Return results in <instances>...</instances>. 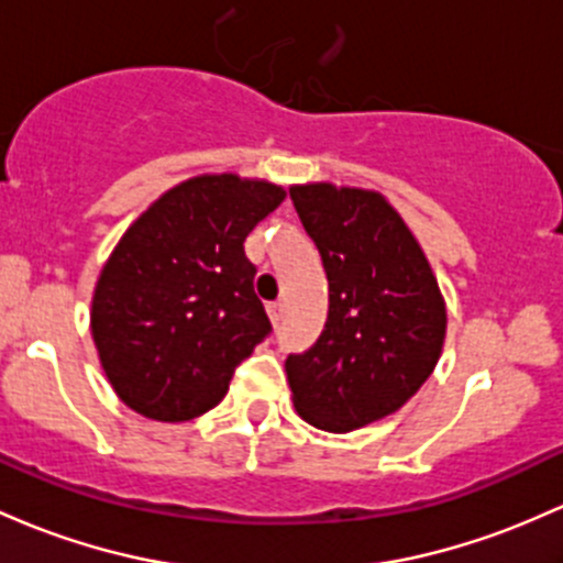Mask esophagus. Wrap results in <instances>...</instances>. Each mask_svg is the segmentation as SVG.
Here are the masks:
<instances>
[{
    "mask_svg": "<svg viewBox=\"0 0 563 563\" xmlns=\"http://www.w3.org/2000/svg\"><path fill=\"white\" fill-rule=\"evenodd\" d=\"M267 314H269L272 325H280L283 314H286V305H283V301H272V305H267Z\"/></svg>",
    "mask_w": 563,
    "mask_h": 563,
    "instance_id": "1",
    "label": "esophagus"
}]
</instances>
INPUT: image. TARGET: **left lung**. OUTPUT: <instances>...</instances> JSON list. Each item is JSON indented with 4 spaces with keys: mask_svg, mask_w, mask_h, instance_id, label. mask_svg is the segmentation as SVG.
<instances>
[{
    "mask_svg": "<svg viewBox=\"0 0 563 563\" xmlns=\"http://www.w3.org/2000/svg\"><path fill=\"white\" fill-rule=\"evenodd\" d=\"M291 200L329 277L323 333L286 361L294 406L318 430L366 428L428 382L446 339V301L385 195L318 181L294 184Z\"/></svg>",
    "mask_w": 563,
    "mask_h": 563,
    "instance_id": "obj_1",
    "label": "left lung"
}]
</instances>
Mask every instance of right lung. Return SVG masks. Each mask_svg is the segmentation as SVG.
Here are the masks:
<instances>
[{
	"mask_svg": "<svg viewBox=\"0 0 563 563\" xmlns=\"http://www.w3.org/2000/svg\"><path fill=\"white\" fill-rule=\"evenodd\" d=\"M286 189L202 173L159 195L98 275L90 333L109 385L157 422L211 411L234 368L272 331L245 256L253 227Z\"/></svg>",
	"mask_w": 563,
	"mask_h": 563,
	"instance_id": "obj_1",
	"label": "right lung"
}]
</instances>
